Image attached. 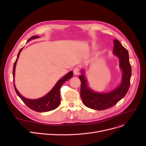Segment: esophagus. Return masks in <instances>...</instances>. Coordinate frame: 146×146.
<instances>
[{
	"instance_id": "1",
	"label": "esophagus",
	"mask_w": 146,
	"mask_h": 146,
	"mask_svg": "<svg viewBox=\"0 0 146 146\" xmlns=\"http://www.w3.org/2000/svg\"><path fill=\"white\" fill-rule=\"evenodd\" d=\"M73 73L74 75H78L79 74V68L78 67H76L73 69Z\"/></svg>"
}]
</instances>
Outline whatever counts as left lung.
I'll list each match as a JSON object with an SVG mask.
<instances>
[{
	"instance_id": "obj_1",
	"label": "left lung",
	"mask_w": 146,
	"mask_h": 146,
	"mask_svg": "<svg viewBox=\"0 0 146 146\" xmlns=\"http://www.w3.org/2000/svg\"><path fill=\"white\" fill-rule=\"evenodd\" d=\"M113 54L119 60V67L122 72L121 82L119 86L108 93L94 92L88 85L85 71L82 70L79 76L81 81L80 96L86 106L98 111L108 109L118 103L127 94L130 85L131 67L129 61L128 51L117 40H113Z\"/></svg>"
}]
</instances>
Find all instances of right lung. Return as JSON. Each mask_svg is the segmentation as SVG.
I'll return each mask as SVG.
<instances>
[{"label":"right lung","instance_id":"1","mask_svg":"<svg viewBox=\"0 0 146 146\" xmlns=\"http://www.w3.org/2000/svg\"><path fill=\"white\" fill-rule=\"evenodd\" d=\"M40 38V36L38 35L33 36L32 37H31L27 42L32 40L33 39H36V38ZM23 48H22L19 50L17 56V58L16 61H15L13 65V80L15 77V67H16L18 59L19 58L20 53L22 50L23 49ZM73 74L72 71L68 73L67 74H66L64 76V77H63L57 82L56 85L54 86V88L51 89V90L50 92H48L47 95L44 96L43 97L36 99H29L24 97L22 95H21V94L17 89L16 87H15V83L13 84V86L18 96L22 99V101L24 102L26 104V105L28 107H29L30 109H31L32 110L35 111L36 112H48V111H52L53 110H55L58 106L60 103V88L61 86H62L63 83L66 81L68 80V79H70L73 77Z\"/></svg>","mask_w":146,"mask_h":146}]
</instances>
